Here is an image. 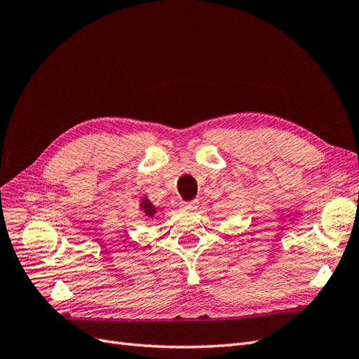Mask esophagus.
I'll use <instances>...</instances> for the list:
<instances>
[{
  "label": "esophagus",
  "mask_w": 359,
  "mask_h": 359,
  "mask_svg": "<svg viewBox=\"0 0 359 359\" xmlns=\"http://www.w3.org/2000/svg\"><path fill=\"white\" fill-rule=\"evenodd\" d=\"M199 208V202L198 201H191V202H182L181 203V210L182 211H189L193 212Z\"/></svg>",
  "instance_id": "1"
}]
</instances>
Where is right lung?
Returning a JSON list of instances; mask_svg holds the SVG:
<instances>
[{"instance_id":"right-lung-1","label":"right lung","mask_w":359,"mask_h":359,"mask_svg":"<svg viewBox=\"0 0 359 359\" xmlns=\"http://www.w3.org/2000/svg\"><path fill=\"white\" fill-rule=\"evenodd\" d=\"M139 211H142L144 215H147L148 219H154L158 211H161L160 208H156V205L151 202L147 196H144L142 199L139 201Z\"/></svg>"}]
</instances>
